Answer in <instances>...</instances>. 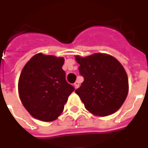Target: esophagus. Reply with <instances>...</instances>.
Listing matches in <instances>:
<instances>
[{
    "mask_svg": "<svg viewBox=\"0 0 148 148\" xmlns=\"http://www.w3.org/2000/svg\"><path fill=\"white\" fill-rule=\"evenodd\" d=\"M79 82H74V88H75V89H77V88H78V87H79Z\"/></svg>",
    "mask_w": 148,
    "mask_h": 148,
    "instance_id": "1",
    "label": "esophagus"
}]
</instances>
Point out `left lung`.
<instances>
[{
    "instance_id": "obj_1",
    "label": "left lung",
    "mask_w": 148,
    "mask_h": 148,
    "mask_svg": "<svg viewBox=\"0 0 148 148\" xmlns=\"http://www.w3.org/2000/svg\"><path fill=\"white\" fill-rule=\"evenodd\" d=\"M75 58L84 77L75 93L86 109L99 116L114 113L128 93V79L123 66L114 57L101 53L85 58L77 55Z\"/></svg>"
}]
</instances>
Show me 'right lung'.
Wrapping results in <instances>:
<instances>
[{
    "mask_svg": "<svg viewBox=\"0 0 148 148\" xmlns=\"http://www.w3.org/2000/svg\"><path fill=\"white\" fill-rule=\"evenodd\" d=\"M64 58L39 53L27 62L19 78L21 102L33 117L50 122L61 114L74 88L66 80Z\"/></svg>",
    "mask_w": 148,
    "mask_h": 148,
    "instance_id": "obj_1",
    "label": "right lung"
}]
</instances>
